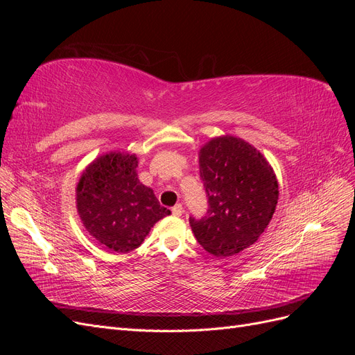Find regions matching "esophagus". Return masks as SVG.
Listing matches in <instances>:
<instances>
[{
  "label": "esophagus",
  "mask_w": 355,
  "mask_h": 355,
  "mask_svg": "<svg viewBox=\"0 0 355 355\" xmlns=\"http://www.w3.org/2000/svg\"><path fill=\"white\" fill-rule=\"evenodd\" d=\"M171 213H173L175 216H182V213H184V207H182V204H176V206L171 207Z\"/></svg>",
  "instance_id": "obj_1"
}]
</instances>
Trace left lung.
Returning <instances> with one entry per match:
<instances>
[{
	"label": "left lung",
	"instance_id": "left-lung-1",
	"mask_svg": "<svg viewBox=\"0 0 355 355\" xmlns=\"http://www.w3.org/2000/svg\"><path fill=\"white\" fill-rule=\"evenodd\" d=\"M200 179L209 206L202 218L189 216V223L204 250L228 257L256 243L278 200L277 179L263 155L239 137L211 139L200 149Z\"/></svg>",
	"mask_w": 355,
	"mask_h": 355
}]
</instances>
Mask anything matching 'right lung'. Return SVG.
<instances>
[{
  "mask_svg": "<svg viewBox=\"0 0 355 355\" xmlns=\"http://www.w3.org/2000/svg\"><path fill=\"white\" fill-rule=\"evenodd\" d=\"M136 167V155L110 153L85 168L77 187L85 230L118 253L135 250L155 222L170 214L154 191L139 182Z\"/></svg>",
  "mask_w": 355,
  "mask_h": 355,
  "instance_id": "1",
  "label": "right lung"
}]
</instances>
